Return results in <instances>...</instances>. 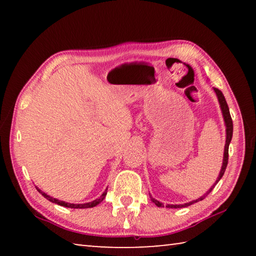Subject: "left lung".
<instances>
[{"label": "left lung", "mask_w": 256, "mask_h": 256, "mask_svg": "<svg viewBox=\"0 0 256 256\" xmlns=\"http://www.w3.org/2000/svg\"><path fill=\"white\" fill-rule=\"evenodd\" d=\"M214 92L216 94V98H218V102H219V105H220V110H222V112L224 126H226V144H224L222 166V170H220L218 178H216V180L214 182V184L211 186V188H209V190H208L206 194H203L202 196L196 198V200H193V201H190V202L184 203V204H167L166 208H170V209H178V208H185V206H188L190 204H193V203H196V202L202 201L203 198H204L208 196V194H209L211 190H214L216 184L218 183L220 180H222V177L224 174V170H226V167H227V164H228V149H229V144H230V141H232V118H230V112H229V108H228V105H227V102H226V99H224L222 92H220L219 89H216V88H214ZM150 198H151V201H152L157 206H160V208L164 206V204H162V202H159L158 200H156V198H154L151 196H150Z\"/></svg>", "instance_id": "1"}]
</instances>
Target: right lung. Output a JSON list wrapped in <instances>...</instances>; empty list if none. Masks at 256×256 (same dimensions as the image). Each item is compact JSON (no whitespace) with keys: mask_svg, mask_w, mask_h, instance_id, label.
<instances>
[{"mask_svg":"<svg viewBox=\"0 0 256 256\" xmlns=\"http://www.w3.org/2000/svg\"><path fill=\"white\" fill-rule=\"evenodd\" d=\"M37 188L38 192H40L42 196L46 198L47 200H48V201L53 202V203H56V204H58V206H66V208H72V209H86V208H94V206H98L99 203H100V202L104 200V198H105L106 194H107V190H105V192H104V193L102 194L100 198H96V200H94L92 202L82 203V204H76V203H68V202L60 201V200H58V198H52V196H47V194L42 192V190L40 188Z\"/></svg>","mask_w":256,"mask_h":256,"instance_id":"add662e5","label":"right lung"}]
</instances>
